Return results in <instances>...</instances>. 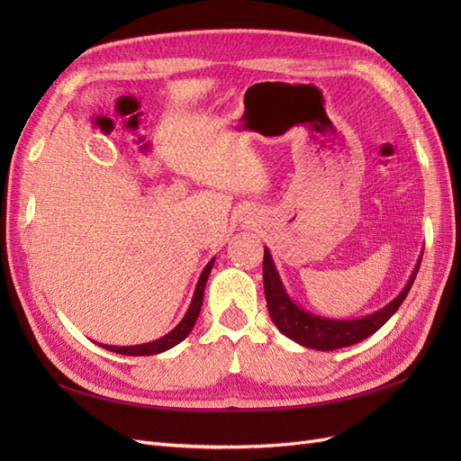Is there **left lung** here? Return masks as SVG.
Returning a JSON list of instances; mask_svg holds the SVG:
<instances>
[{
    "label": "left lung",
    "mask_w": 461,
    "mask_h": 461,
    "mask_svg": "<svg viewBox=\"0 0 461 461\" xmlns=\"http://www.w3.org/2000/svg\"><path fill=\"white\" fill-rule=\"evenodd\" d=\"M420 265H421V256L417 259V265L410 276L408 285L402 288V292L393 302L386 303L379 312H373L366 317H357V319H329V317H321L302 310L300 305L288 296V292L281 281V275H278L275 267V261L269 254V249L265 248L263 288H265V298H267V310L275 327L290 340H294L305 348H313V350H323V352L339 350V348L352 346L371 337L373 332L379 330L386 321L398 312V308L402 305V302L406 300L408 292L415 281Z\"/></svg>",
    "instance_id": "obj_1"
}]
</instances>
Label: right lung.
Returning a JSON list of instances; mask_svg holds the SVG:
<instances>
[{
  "label": "right lung",
  "mask_w": 461,
  "mask_h": 461,
  "mask_svg": "<svg viewBox=\"0 0 461 461\" xmlns=\"http://www.w3.org/2000/svg\"><path fill=\"white\" fill-rule=\"evenodd\" d=\"M215 259L209 261L200 278H198V285H196V292H194L192 296V302H190V308L188 312L185 313L183 321L171 330L167 332L165 337L153 340V342H146V344H136V346H109V344H100L102 348H105V350L109 352H117V354H122V356H156V354H161L165 350H169V348L176 346L178 342H183L190 330L194 329V323H196V319L200 315V310H202V302H203V290H205V283H207V276L209 273H212V267H213Z\"/></svg>",
  "instance_id": "1"
}]
</instances>
